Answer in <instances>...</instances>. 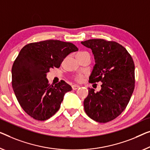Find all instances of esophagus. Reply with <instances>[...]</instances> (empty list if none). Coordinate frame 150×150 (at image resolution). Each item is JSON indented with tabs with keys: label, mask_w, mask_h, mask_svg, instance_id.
Returning <instances> with one entry per match:
<instances>
[{
	"label": "esophagus",
	"mask_w": 150,
	"mask_h": 150,
	"mask_svg": "<svg viewBox=\"0 0 150 150\" xmlns=\"http://www.w3.org/2000/svg\"><path fill=\"white\" fill-rule=\"evenodd\" d=\"M79 86H78V85H73V86H72V89H74V90H75V89H77L78 88H79Z\"/></svg>",
	"instance_id": "1"
}]
</instances>
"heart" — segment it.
I'll list each match as a JSON object with an SVG mask.
<instances>
[{
    "label": "heart",
    "mask_w": 150,
    "mask_h": 150,
    "mask_svg": "<svg viewBox=\"0 0 150 150\" xmlns=\"http://www.w3.org/2000/svg\"><path fill=\"white\" fill-rule=\"evenodd\" d=\"M81 53H84V52H79L78 54H81ZM75 79L77 80V81H81L82 80V76L81 75H77V77H75Z\"/></svg>",
    "instance_id": "heart-1"
}]
</instances>
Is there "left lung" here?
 <instances>
[{
  "label": "left lung",
  "instance_id": "8db88e82",
  "mask_svg": "<svg viewBox=\"0 0 150 150\" xmlns=\"http://www.w3.org/2000/svg\"><path fill=\"white\" fill-rule=\"evenodd\" d=\"M90 48L95 65L89 82H102L96 93L88 88L83 101L89 117L98 122H107L119 116L128 104L135 88V65L132 57L116 42L91 39L81 42Z\"/></svg>",
  "mask_w": 150,
  "mask_h": 150
}]
</instances>
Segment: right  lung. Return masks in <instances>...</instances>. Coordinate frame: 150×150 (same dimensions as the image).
Listing matches in <instances>:
<instances>
[{"mask_svg":"<svg viewBox=\"0 0 150 150\" xmlns=\"http://www.w3.org/2000/svg\"><path fill=\"white\" fill-rule=\"evenodd\" d=\"M78 50L71 42L45 40L28 44L20 50L12 67V86L23 110L38 120L50 118L59 110L72 88L64 81L50 86L46 76L59 68L69 54Z\"/></svg>","mask_w":150,"mask_h":150,"instance_id":"1","label":"right lung"}]
</instances>
